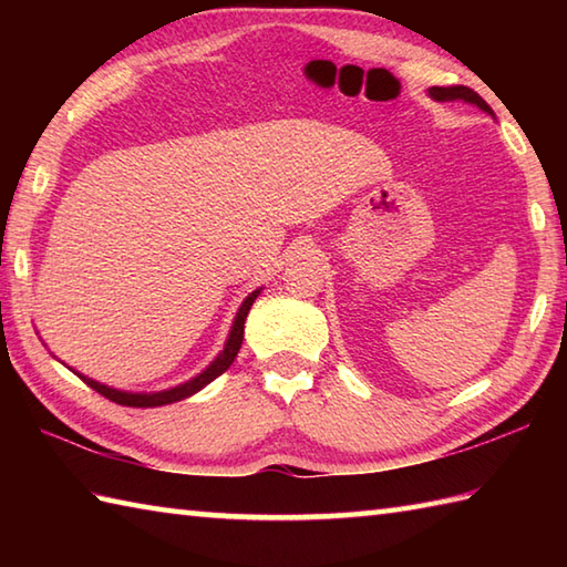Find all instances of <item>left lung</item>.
<instances>
[{
  "mask_svg": "<svg viewBox=\"0 0 567 567\" xmlns=\"http://www.w3.org/2000/svg\"><path fill=\"white\" fill-rule=\"evenodd\" d=\"M429 97L436 100V102H455V100H463V102L475 104V106H480V110H483V112L495 116V112L489 110V104H487L483 97H480V94H477L475 90L463 87V84H453V87H431V90H429Z\"/></svg>",
  "mask_w": 567,
  "mask_h": 567,
  "instance_id": "8db88e82",
  "label": "left lung"
}]
</instances>
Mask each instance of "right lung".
I'll return each instance as SVG.
<instances>
[{"mask_svg": "<svg viewBox=\"0 0 567 567\" xmlns=\"http://www.w3.org/2000/svg\"><path fill=\"white\" fill-rule=\"evenodd\" d=\"M258 295H260V290L250 292L244 299V305H240L238 315L234 319L231 333H228V339H226L224 351L214 358V363L207 370H202L197 378H192L189 382L177 384V388H173V390H163V392H122V390L106 388V384H102L97 380H90V378H84V375H80V378L87 382L92 390H97L102 396H106V400H112L116 404H124V406H163V404H173V402L185 400V396H192L195 392H199L202 388H207L212 380H216V378L221 375V372H226L228 368H231L234 358L238 355V348H240V343H244L246 317H248V311H250L252 302H256Z\"/></svg>", "mask_w": 567, "mask_h": 567, "instance_id": "add662e5", "label": "right lung"}]
</instances>
